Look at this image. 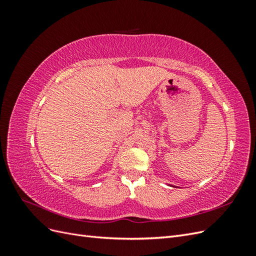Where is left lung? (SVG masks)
Segmentation results:
<instances>
[{"mask_svg": "<svg viewBox=\"0 0 256 256\" xmlns=\"http://www.w3.org/2000/svg\"><path fill=\"white\" fill-rule=\"evenodd\" d=\"M173 187H174V186H173Z\"/></svg>", "mask_w": 256, "mask_h": 256, "instance_id": "1", "label": "left lung"}]
</instances>
